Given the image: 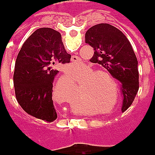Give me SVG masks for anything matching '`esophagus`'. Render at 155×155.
<instances>
[{"instance_id":"obj_1","label":"esophagus","mask_w":155,"mask_h":155,"mask_svg":"<svg viewBox=\"0 0 155 155\" xmlns=\"http://www.w3.org/2000/svg\"><path fill=\"white\" fill-rule=\"evenodd\" d=\"M71 61H72V63H77L80 61V58L78 57L77 55H74L71 58Z\"/></svg>"}]
</instances>
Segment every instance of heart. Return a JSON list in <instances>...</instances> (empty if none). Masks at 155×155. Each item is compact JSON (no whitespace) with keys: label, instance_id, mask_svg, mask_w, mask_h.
Masks as SVG:
<instances>
[{"label":"heart","instance_id":"b5f03b06","mask_svg":"<svg viewBox=\"0 0 155 155\" xmlns=\"http://www.w3.org/2000/svg\"><path fill=\"white\" fill-rule=\"evenodd\" d=\"M77 77L84 78V88L81 97L85 103L99 109L100 113H107L113 109L119 100L116 81L114 76L107 71H96L90 66H85L76 74ZM114 85L115 94L110 81Z\"/></svg>","mask_w":155,"mask_h":155}]
</instances>
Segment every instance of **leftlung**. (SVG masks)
<instances>
[{
  "instance_id": "1",
  "label": "left lung",
  "mask_w": 155,
  "mask_h": 155,
  "mask_svg": "<svg viewBox=\"0 0 155 155\" xmlns=\"http://www.w3.org/2000/svg\"><path fill=\"white\" fill-rule=\"evenodd\" d=\"M85 41L94 50L91 62L101 65L120 83L121 110L125 111L131 106L139 89L138 61L129 41L115 27L101 23L86 32Z\"/></svg>"
}]
</instances>
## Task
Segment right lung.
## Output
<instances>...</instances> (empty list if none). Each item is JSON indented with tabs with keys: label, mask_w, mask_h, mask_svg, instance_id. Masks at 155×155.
<instances>
[{
	"label": "right lung",
	"mask_w": 155,
	"mask_h": 155,
	"mask_svg": "<svg viewBox=\"0 0 155 155\" xmlns=\"http://www.w3.org/2000/svg\"><path fill=\"white\" fill-rule=\"evenodd\" d=\"M70 58L61 34L53 28H39L27 39L18 54L14 74L16 100L24 111L46 121L56 120L53 83L58 68L68 63Z\"/></svg>",
	"instance_id": "add662e5"
}]
</instances>
